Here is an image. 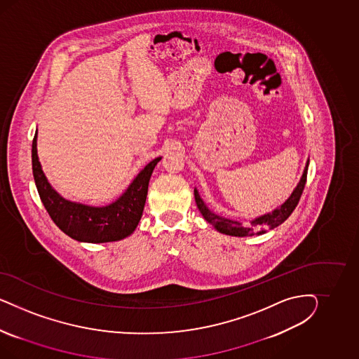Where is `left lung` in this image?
I'll list each match as a JSON object with an SVG mask.
<instances>
[{
	"mask_svg": "<svg viewBox=\"0 0 359 359\" xmlns=\"http://www.w3.org/2000/svg\"><path fill=\"white\" fill-rule=\"evenodd\" d=\"M308 165H309V159L306 161L304 172H303L302 177H300V182L297 183L294 192L283 203L282 205L275 208L270 213H266V215H262L259 217L251 219L250 224L246 225V226L242 225V222L224 217V216L218 215L216 212L210 210L208 208L207 204H205V201L201 198L198 191L195 188L194 192H195L196 205L198 208V210L201 212L203 217L205 218L213 228L216 229L219 233H222V234L231 236V237L262 236V234L267 233V230H272V229L279 226L294 212V208L297 205V203H299V200L302 197V194L304 191Z\"/></svg>",
	"mask_w": 359,
	"mask_h": 359,
	"instance_id": "obj_1",
	"label": "left lung"
}]
</instances>
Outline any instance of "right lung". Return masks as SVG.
<instances>
[{
    "label": "right lung",
    "mask_w": 359,
    "mask_h": 359,
    "mask_svg": "<svg viewBox=\"0 0 359 359\" xmlns=\"http://www.w3.org/2000/svg\"><path fill=\"white\" fill-rule=\"evenodd\" d=\"M36 138L38 131L34 137L32 149L34 180L44 208L56 226L68 237L88 243L114 242L131 236L141 221L149 182L155 165L162 156L155 158L144 165L116 201L108 205L93 207L67 200L55 191L39 162Z\"/></svg>",
    "instance_id": "add662e5"
}]
</instances>
